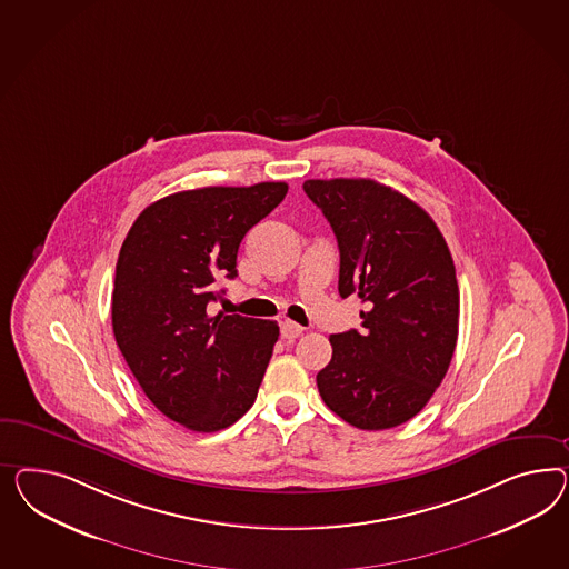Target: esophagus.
Here are the masks:
<instances>
[{
	"mask_svg": "<svg viewBox=\"0 0 569 569\" xmlns=\"http://www.w3.org/2000/svg\"><path fill=\"white\" fill-rule=\"evenodd\" d=\"M302 331H305V327H300V325L293 323V321H283L281 323V338L283 339L300 338Z\"/></svg>",
	"mask_w": 569,
	"mask_h": 569,
	"instance_id": "1",
	"label": "esophagus"
}]
</instances>
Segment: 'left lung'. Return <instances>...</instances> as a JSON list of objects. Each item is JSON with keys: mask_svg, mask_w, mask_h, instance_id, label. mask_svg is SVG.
Returning <instances> with one entry per match:
<instances>
[{"mask_svg": "<svg viewBox=\"0 0 569 569\" xmlns=\"http://www.w3.org/2000/svg\"><path fill=\"white\" fill-rule=\"evenodd\" d=\"M339 246L341 298L358 296L362 331L331 336L317 385L356 429L415 418L446 377L458 341L460 290L443 233L415 200L375 180H307Z\"/></svg>", "mask_w": 569, "mask_h": 569, "instance_id": "left-lung-1", "label": "left lung"}]
</instances>
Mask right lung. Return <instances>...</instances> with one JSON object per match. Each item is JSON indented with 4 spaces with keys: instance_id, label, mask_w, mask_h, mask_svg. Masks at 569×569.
<instances>
[{
    "instance_id": "right-lung-1",
    "label": "right lung",
    "mask_w": 569,
    "mask_h": 569,
    "mask_svg": "<svg viewBox=\"0 0 569 569\" xmlns=\"http://www.w3.org/2000/svg\"><path fill=\"white\" fill-rule=\"evenodd\" d=\"M286 194V182L176 192L149 204L123 240L113 336L144 396L188 430L228 429L257 400L279 327L207 307L221 296L216 279L238 276L246 231Z\"/></svg>"
}]
</instances>
